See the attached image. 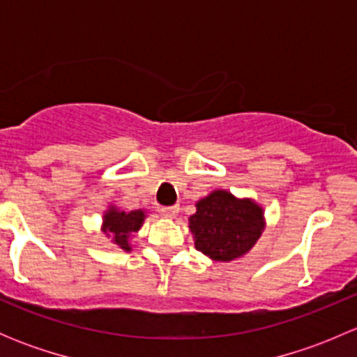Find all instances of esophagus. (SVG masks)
<instances>
[{
    "label": "esophagus",
    "instance_id": "obj_1",
    "mask_svg": "<svg viewBox=\"0 0 357 357\" xmlns=\"http://www.w3.org/2000/svg\"><path fill=\"white\" fill-rule=\"evenodd\" d=\"M160 212H162V215H165V218L172 219V218H176V215H178L179 207H178V205H169V207H162Z\"/></svg>",
    "mask_w": 357,
    "mask_h": 357
}]
</instances>
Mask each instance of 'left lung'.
Instances as JSON below:
<instances>
[{"mask_svg": "<svg viewBox=\"0 0 357 357\" xmlns=\"http://www.w3.org/2000/svg\"><path fill=\"white\" fill-rule=\"evenodd\" d=\"M195 248L214 261L228 262L245 255L264 229V212L250 199H236L215 190L197 204L190 218Z\"/></svg>", "mask_w": 357, "mask_h": 357, "instance_id": "1", "label": "left lung"}]
</instances>
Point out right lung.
Returning <instances> with one entry per match:
<instances>
[{
    "mask_svg": "<svg viewBox=\"0 0 357 357\" xmlns=\"http://www.w3.org/2000/svg\"><path fill=\"white\" fill-rule=\"evenodd\" d=\"M145 221V212L131 211L121 212L119 208L110 207L103 215V233L110 236L112 243L122 250H131L129 245V235L138 231Z\"/></svg>",
    "mask_w": 357,
    "mask_h": 357,
    "instance_id": "add662e5",
    "label": "right lung"
}]
</instances>
